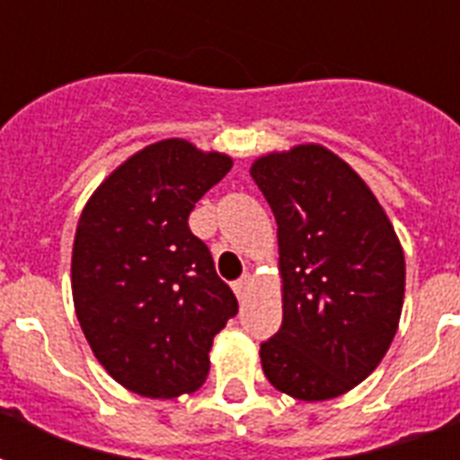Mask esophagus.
<instances>
[{
    "instance_id": "34e87169",
    "label": "esophagus",
    "mask_w": 460,
    "mask_h": 460,
    "mask_svg": "<svg viewBox=\"0 0 460 460\" xmlns=\"http://www.w3.org/2000/svg\"><path fill=\"white\" fill-rule=\"evenodd\" d=\"M231 288H234V293H236L238 300H243V297H245V293H248V288H250V276H241L238 281L231 283Z\"/></svg>"
}]
</instances>
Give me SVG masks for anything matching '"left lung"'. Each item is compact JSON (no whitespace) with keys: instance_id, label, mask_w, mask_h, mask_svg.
I'll list each match as a JSON object with an SVG mask.
<instances>
[{"instance_id":"obj_1","label":"left lung","mask_w":460,"mask_h":460,"mask_svg":"<svg viewBox=\"0 0 460 460\" xmlns=\"http://www.w3.org/2000/svg\"><path fill=\"white\" fill-rule=\"evenodd\" d=\"M279 224L283 323L260 345L264 376L302 402L359 385L385 357L404 302V252L371 189L323 146L250 170Z\"/></svg>"}]
</instances>
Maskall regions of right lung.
<instances>
[{
  "mask_svg": "<svg viewBox=\"0 0 460 460\" xmlns=\"http://www.w3.org/2000/svg\"><path fill=\"white\" fill-rule=\"evenodd\" d=\"M231 170V158L184 139L146 146L82 210L73 245V300L101 366L141 397L203 385L212 338L238 312L189 215Z\"/></svg>",
  "mask_w": 460,
  "mask_h": 460,
  "instance_id": "obj_1",
  "label": "right lung"
}]
</instances>
